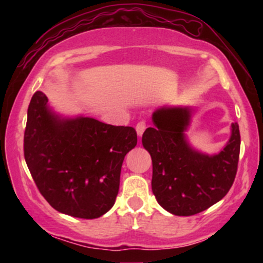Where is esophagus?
<instances>
[{
  "label": "esophagus",
  "instance_id": "esophagus-1",
  "mask_svg": "<svg viewBox=\"0 0 263 263\" xmlns=\"http://www.w3.org/2000/svg\"><path fill=\"white\" fill-rule=\"evenodd\" d=\"M146 130V123L145 122H139L138 124H136V133H138L139 136H142L143 132Z\"/></svg>",
  "mask_w": 263,
  "mask_h": 263
}]
</instances>
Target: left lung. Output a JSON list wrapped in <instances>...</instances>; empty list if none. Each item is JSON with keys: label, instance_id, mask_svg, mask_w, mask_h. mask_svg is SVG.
<instances>
[{"label": "left lung", "instance_id": "8db88e82", "mask_svg": "<svg viewBox=\"0 0 263 263\" xmlns=\"http://www.w3.org/2000/svg\"><path fill=\"white\" fill-rule=\"evenodd\" d=\"M195 109L164 105L152 114L153 128L142 135V146L153 165L152 192L171 214L188 217L220 201L235 181L240 135L237 123L224 148L207 154L190 145L186 132Z\"/></svg>", "mask_w": 263, "mask_h": 263}]
</instances>
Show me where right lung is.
<instances>
[{"label": "right lung", "mask_w": 263, "mask_h": 263, "mask_svg": "<svg viewBox=\"0 0 263 263\" xmlns=\"http://www.w3.org/2000/svg\"><path fill=\"white\" fill-rule=\"evenodd\" d=\"M37 91L27 110L24 153L35 185L50 206L82 219L114 206L124 157L138 143L133 127L53 111Z\"/></svg>", "instance_id": "obj_1"}]
</instances>
